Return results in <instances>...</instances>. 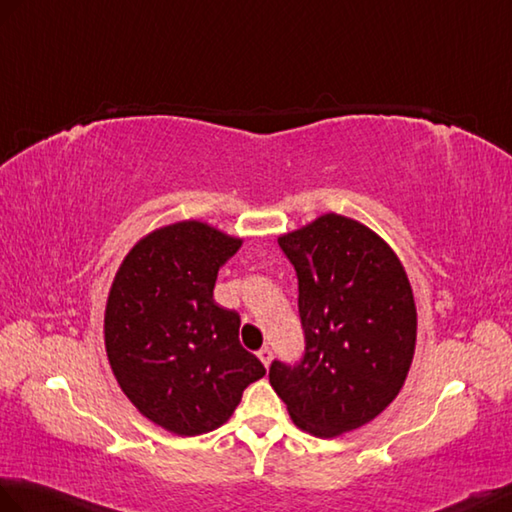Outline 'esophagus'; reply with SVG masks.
<instances>
[{
	"label": "esophagus",
	"instance_id": "34e87169",
	"mask_svg": "<svg viewBox=\"0 0 512 512\" xmlns=\"http://www.w3.org/2000/svg\"><path fill=\"white\" fill-rule=\"evenodd\" d=\"M257 358L264 362V366L268 368L270 366V362H272V349L270 347H261L259 351H257Z\"/></svg>",
	"mask_w": 512,
	"mask_h": 512
}]
</instances>
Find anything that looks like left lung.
<instances>
[{
    "label": "left lung",
    "instance_id": "8db88e82",
    "mask_svg": "<svg viewBox=\"0 0 512 512\" xmlns=\"http://www.w3.org/2000/svg\"><path fill=\"white\" fill-rule=\"evenodd\" d=\"M299 279L305 353L270 364L296 427L334 438L382 414L406 382L417 307L395 251L362 222L325 213L279 237Z\"/></svg>",
    "mask_w": 512,
    "mask_h": 512
}]
</instances>
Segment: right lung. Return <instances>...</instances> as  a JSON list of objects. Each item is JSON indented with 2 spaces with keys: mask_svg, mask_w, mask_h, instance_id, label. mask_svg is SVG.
<instances>
[{
  "mask_svg": "<svg viewBox=\"0 0 512 512\" xmlns=\"http://www.w3.org/2000/svg\"><path fill=\"white\" fill-rule=\"evenodd\" d=\"M240 246V237L183 220L141 237L113 279L104 312L113 375L172 434L216 430L266 375L240 344V314L213 301L218 270Z\"/></svg>",
  "mask_w": 512,
  "mask_h": 512,
  "instance_id": "add662e5",
  "label": "right lung"
}]
</instances>
